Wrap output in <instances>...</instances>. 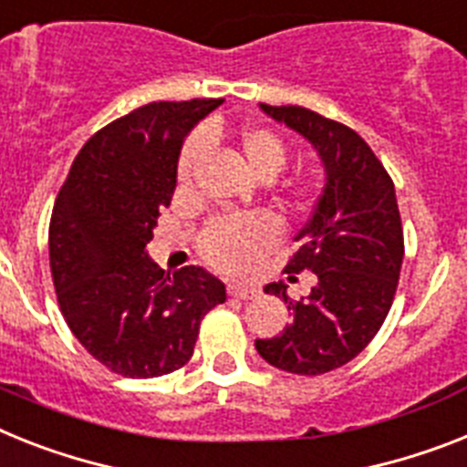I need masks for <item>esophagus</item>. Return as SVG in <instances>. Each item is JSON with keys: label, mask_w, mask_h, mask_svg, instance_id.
<instances>
[{"label": "esophagus", "mask_w": 467, "mask_h": 467, "mask_svg": "<svg viewBox=\"0 0 467 467\" xmlns=\"http://www.w3.org/2000/svg\"><path fill=\"white\" fill-rule=\"evenodd\" d=\"M227 294L234 296V299H254L258 294L256 287H244V285H230L227 287Z\"/></svg>", "instance_id": "esophagus-1"}]
</instances>
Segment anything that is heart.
<instances>
[{"mask_svg": "<svg viewBox=\"0 0 467 467\" xmlns=\"http://www.w3.org/2000/svg\"><path fill=\"white\" fill-rule=\"evenodd\" d=\"M215 137H218L215 128H206L203 132H194L185 142L175 171L180 192L190 190L194 168ZM237 147L249 171L261 180L275 178L289 161V144L265 125L242 128L237 132ZM282 199L289 206H304L311 199V185L289 182L282 190ZM277 240H280V227L270 215L252 213L242 218H225V221H213L203 230L199 237V254L211 268L223 275H246L258 258L277 244Z\"/></svg>", "mask_w": 467, "mask_h": 467, "instance_id": "heart-1", "label": "heart"}]
</instances>
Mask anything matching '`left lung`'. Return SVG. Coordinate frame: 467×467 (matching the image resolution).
<instances>
[{
	"label": "left lung",
	"instance_id": "8db88e82",
	"mask_svg": "<svg viewBox=\"0 0 467 467\" xmlns=\"http://www.w3.org/2000/svg\"><path fill=\"white\" fill-rule=\"evenodd\" d=\"M261 109L313 144L325 187L285 268L313 270L318 282L299 301L289 299L285 282L265 285V294L285 299L292 323L273 339H256V351L287 373L323 375L356 358L389 313L403 261L397 192L373 149L351 128L304 107Z\"/></svg>",
	"mask_w": 467,
	"mask_h": 467
}]
</instances>
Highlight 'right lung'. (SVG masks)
I'll list each match as a JSON object with an SVG mask.
<instances>
[{"instance_id": "right-lung-1", "label": "right lung", "mask_w": 467, "mask_h": 467, "mask_svg": "<svg viewBox=\"0 0 467 467\" xmlns=\"http://www.w3.org/2000/svg\"><path fill=\"white\" fill-rule=\"evenodd\" d=\"M223 99L151 101L78 151L49 223V265L70 332L123 378H161L194 354L225 285L199 265L168 275L147 254L171 206L187 132Z\"/></svg>"}]
</instances>
